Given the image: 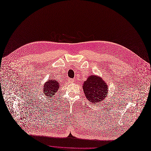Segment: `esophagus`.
I'll list each match as a JSON object with an SVG mask.
<instances>
[{
    "label": "esophagus",
    "instance_id": "34e87169",
    "mask_svg": "<svg viewBox=\"0 0 151 151\" xmlns=\"http://www.w3.org/2000/svg\"><path fill=\"white\" fill-rule=\"evenodd\" d=\"M74 82V80L72 79V78H69V79H68V82L69 83H73Z\"/></svg>",
    "mask_w": 151,
    "mask_h": 151
}]
</instances>
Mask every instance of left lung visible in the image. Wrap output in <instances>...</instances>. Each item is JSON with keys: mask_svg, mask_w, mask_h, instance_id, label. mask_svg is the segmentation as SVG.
I'll return each instance as SVG.
<instances>
[{"mask_svg": "<svg viewBox=\"0 0 151 151\" xmlns=\"http://www.w3.org/2000/svg\"><path fill=\"white\" fill-rule=\"evenodd\" d=\"M83 84L85 95L92 104L103 101L108 94V86L100 77L90 76Z\"/></svg>", "mask_w": 151, "mask_h": 151, "instance_id": "1", "label": "left lung"}]
</instances>
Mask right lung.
<instances>
[{
	"label": "right lung",
	"instance_id": "1",
	"mask_svg": "<svg viewBox=\"0 0 151 151\" xmlns=\"http://www.w3.org/2000/svg\"><path fill=\"white\" fill-rule=\"evenodd\" d=\"M60 88V85L58 82L54 80L48 79L47 82H46L44 84V95L47 97L51 98L53 96V95Z\"/></svg>",
	"mask_w": 151,
	"mask_h": 151
}]
</instances>
